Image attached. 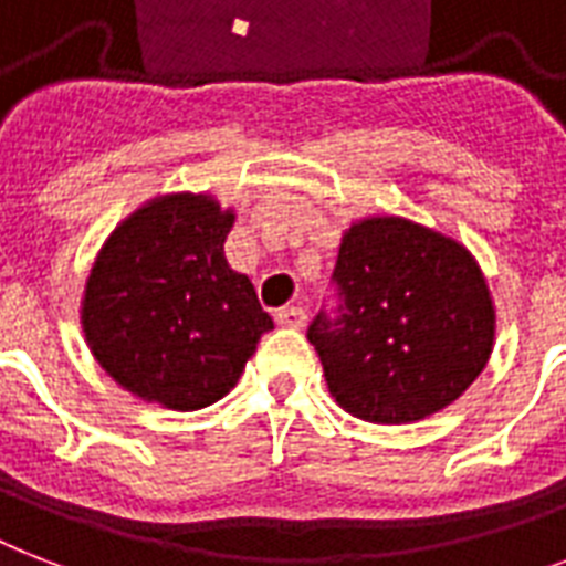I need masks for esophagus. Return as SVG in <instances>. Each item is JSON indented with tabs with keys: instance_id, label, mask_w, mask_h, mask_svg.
Masks as SVG:
<instances>
[{
	"instance_id": "esophagus-1",
	"label": "esophagus",
	"mask_w": 566,
	"mask_h": 566,
	"mask_svg": "<svg viewBox=\"0 0 566 566\" xmlns=\"http://www.w3.org/2000/svg\"><path fill=\"white\" fill-rule=\"evenodd\" d=\"M305 319H308V314H305L302 305H284V308L275 311V323L284 328H302Z\"/></svg>"
}]
</instances>
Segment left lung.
I'll list each match as a JSON object with an SVG mask.
<instances>
[{"label": "left lung", "mask_w": 566, "mask_h": 566, "mask_svg": "<svg viewBox=\"0 0 566 566\" xmlns=\"http://www.w3.org/2000/svg\"><path fill=\"white\" fill-rule=\"evenodd\" d=\"M337 308L311 319L337 405L367 422H413L473 385L493 349V302L458 240L402 217H370L344 234Z\"/></svg>", "instance_id": "8db88e82"}]
</instances>
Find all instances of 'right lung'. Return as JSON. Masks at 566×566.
<instances>
[{
	"instance_id": "1",
	"label": "right lung",
	"mask_w": 566,
	"mask_h": 566,
	"mask_svg": "<svg viewBox=\"0 0 566 566\" xmlns=\"http://www.w3.org/2000/svg\"><path fill=\"white\" fill-rule=\"evenodd\" d=\"M231 222L213 196H158L117 226L93 264L87 346L146 402L172 411L217 402L273 328L252 282L222 255Z\"/></svg>"
}]
</instances>
